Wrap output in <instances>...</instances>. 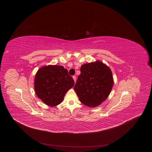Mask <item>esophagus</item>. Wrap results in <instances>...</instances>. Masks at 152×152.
<instances>
[{"label": "esophagus", "instance_id": "obj_1", "mask_svg": "<svg viewBox=\"0 0 152 152\" xmlns=\"http://www.w3.org/2000/svg\"><path fill=\"white\" fill-rule=\"evenodd\" d=\"M73 79L74 81H75V83H76V77L75 76H73Z\"/></svg>", "mask_w": 152, "mask_h": 152}]
</instances>
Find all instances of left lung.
Segmentation results:
<instances>
[{
    "label": "left lung",
    "mask_w": 152,
    "mask_h": 152,
    "mask_svg": "<svg viewBox=\"0 0 152 152\" xmlns=\"http://www.w3.org/2000/svg\"><path fill=\"white\" fill-rule=\"evenodd\" d=\"M74 89L80 101L89 107H96L105 101L113 86L112 73L101 61L84 64L80 68Z\"/></svg>",
    "instance_id": "obj_1"
}]
</instances>
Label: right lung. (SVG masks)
Listing matches in <instances>:
<instances>
[{"instance_id": "1", "label": "right lung", "mask_w": 152, "mask_h": 152, "mask_svg": "<svg viewBox=\"0 0 152 152\" xmlns=\"http://www.w3.org/2000/svg\"><path fill=\"white\" fill-rule=\"evenodd\" d=\"M75 84L72 76L63 66H44L36 73L34 81L37 96L51 107L60 104L66 92Z\"/></svg>"}]
</instances>
